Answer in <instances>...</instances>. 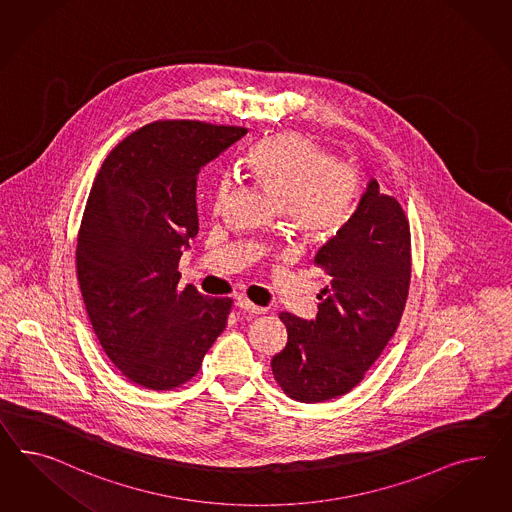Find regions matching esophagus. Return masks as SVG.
Instances as JSON below:
<instances>
[{
    "label": "esophagus",
    "instance_id": "esophagus-1",
    "mask_svg": "<svg viewBox=\"0 0 512 512\" xmlns=\"http://www.w3.org/2000/svg\"><path fill=\"white\" fill-rule=\"evenodd\" d=\"M238 307H240L242 311L249 313V315H264V313H266V309H264V307H259V305H255L253 302L246 300V298L238 300Z\"/></svg>",
    "mask_w": 512,
    "mask_h": 512
}]
</instances>
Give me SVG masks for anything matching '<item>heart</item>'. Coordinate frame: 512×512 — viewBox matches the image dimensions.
<instances>
[{
    "label": "heart",
    "mask_w": 512,
    "mask_h": 512,
    "mask_svg": "<svg viewBox=\"0 0 512 512\" xmlns=\"http://www.w3.org/2000/svg\"><path fill=\"white\" fill-rule=\"evenodd\" d=\"M248 167L285 207L292 229L307 242L335 233L358 194L356 169L330 160L315 139L298 132H281L257 143L249 152ZM229 192V180H221L214 195L216 208L223 207Z\"/></svg>",
    "instance_id": "obj_1"
}]
</instances>
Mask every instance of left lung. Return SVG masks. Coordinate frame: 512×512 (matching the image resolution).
<instances>
[{
  "label": "left lung",
  "instance_id": "8db88e82",
  "mask_svg": "<svg viewBox=\"0 0 512 512\" xmlns=\"http://www.w3.org/2000/svg\"><path fill=\"white\" fill-rule=\"evenodd\" d=\"M315 264L330 276L317 318L281 313L289 339L272 358L277 384L300 402L330 401L358 386L399 328L412 276L410 223L399 201L369 180Z\"/></svg>",
  "mask_w": 512,
  "mask_h": 512
}]
</instances>
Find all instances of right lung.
I'll use <instances>...</instances> for the list:
<instances>
[{"mask_svg":"<svg viewBox=\"0 0 512 512\" xmlns=\"http://www.w3.org/2000/svg\"><path fill=\"white\" fill-rule=\"evenodd\" d=\"M246 134L154 121L126 136L93 182L76 246L83 304L106 356L138 386L186 384L225 330L233 300L180 291L179 261L199 231V169Z\"/></svg>","mask_w":512,"mask_h":512,"instance_id":"obj_1","label":"right lung"}]
</instances>
